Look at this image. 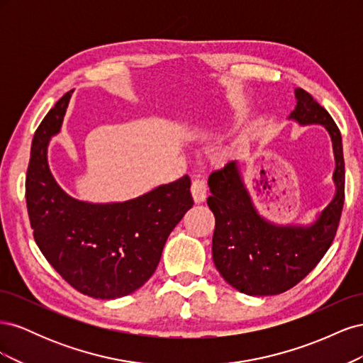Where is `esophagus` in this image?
I'll return each mask as SVG.
<instances>
[{
    "instance_id": "esophagus-1",
    "label": "esophagus",
    "mask_w": 363,
    "mask_h": 363,
    "mask_svg": "<svg viewBox=\"0 0 363 363\" xmlns=\"http://www.w3.org/2000/svg\"><path fill=\"white\" fill-rule=\"evenodd\" d=\"M191 192H192L195 203H203L206 200V195H207L206 182L203 179H195L191 186Z\"/></svg>"
}]
</instances>
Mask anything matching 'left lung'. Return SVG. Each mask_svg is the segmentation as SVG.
<instances>
[{
  "label": "left lung",
  "mask_w": 363,
  "mask_h": 363,
  "mask_svg": "<svg viewBox=\"0 0 363 363\" xmlns=\"http://www.w3.org/2000/svg\"><path fill=\"white\" fill-rule=\"evenodd\" d=\"M295 98L289 119L300 125H324L332 138L336 162V194L312 224L279 225L260 216L236 162L208 177L212 195L207 204L215 215L213 263L228 284L247 295H277L300 283L330 248L342 213L345 168L340 131L309 92L298 87Z\"/></svg>",
  "instance_id": "8db88e82"
}]
</instances>
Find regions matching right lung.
<instances>
[{
    "label": "right lung",
    "mask_w": 363,
    "mask_h": 363,
    "mask_svg": "<svg viewBox=\"0 0 363 363\" xmlns=\"http://www.w3.org/2000/svg\"><path fill=\"white\" fill-rule=\"evenodd\" d=\"M69 98L71 92L54 104L33 138L26 179L28 218L42 255L74 289L113 300L155 274L169 233L194 204L191 179L183 175L123 203L72 199L54 180L47 159Z\"/></svg>",
    "instance_id": "right-lung-1"
}]
</instances>
